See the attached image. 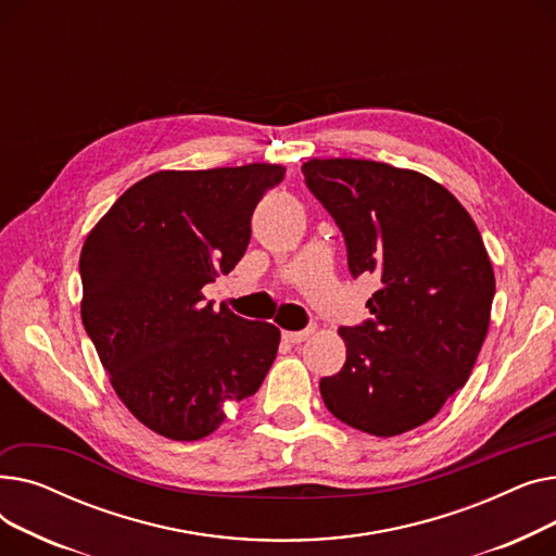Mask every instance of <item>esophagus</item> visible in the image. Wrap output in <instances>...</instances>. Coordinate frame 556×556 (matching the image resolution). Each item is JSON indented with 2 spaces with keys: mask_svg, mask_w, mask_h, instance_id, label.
Returning <instances> with one entry per match:
<instances>
[{
  "mask_svg": "<svg viewBox=\"0 0 556 556\" xmlns=\"http://www.w3.org/2000/svg\"><path fill=\"white\" fill-rule=\"evenodd\" d=\"M313 333H315V325H308V327H306V329H302V331H283V338H286V342L300 344V342L308 340Z\"/></svg>",
  "mask_w": 556,
  "mask_h": 556,
  "instance_id": "1",
  "label": "esophagus"
}]
</instances>
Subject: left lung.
Instances as JSON below:
<instances>
[{"label": "left lung", "instance_id": "left-lung-1", "mask_svg": "<svg viewBox=\"0 0 556 556\" xmlns=\"http://www.w3.org/2000/svg\"><path fill=\"white\" fill-rule=\"evenodd\" d=\"M308 191L340 227L352 277H378L371 313L342 327L346 361L319 381L329 413L376 437L430 421L466 383L486 338L495 277L457 198L371 160H311Z\"/></svg>", "mask_w": 556, "mask_h": 556}]
</instances>
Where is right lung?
Here are the masks:
<instances>
[{"label": "right lung", "mask_w": 556, "mask_h": 556, "mask_svg": "<svg viewBox=\"0 0 556 556\" xmlns=\"http://www.w3.org/2000/svg\"><path fill=\"white\" fill-rule=\"evenodd\" d=\"M283 166L157 170L132 185L80 252L83 327L128 410L157 434L195 442L252 396L279 329L204 304L202 288L241 261L258 200Z\"/></svg>", "instance_id": "1"}]
</instances>
